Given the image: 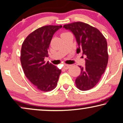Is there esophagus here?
Here are the masks:
<instances>
[{
	"label": "esophagus",
	"mask_w": 123,
	"mask_h": 123,
	"mask_svg": "<svg viewBox=\"0 0 123 123\" xmlns=\"http://www.w3.org/2000/svg\"><path fill=\"white\" fill-rule=\"evenodd\" d=\"M70 66H71V65H66L65 64V65H63V68L66 69V70H67V69L70 68Z\"/></svg>",
	"instance_id": "34e87169"
}]
</instances>
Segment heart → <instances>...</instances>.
I'll use <instances>...</instances> for the list:
<instances>
[{
	"label": "heart",
	"instance_id": "obj_1",
	"mask_svg": "<svg viewBox=\"0 0 123 123\" xmlns=\"http://www.w3.org/2000/svg\"><path fill=\"white\" fill-rule=\"evenodd\" d=\"M69 33V32H63L61 34V36H62V35H63V34H66V33Z\"/></svg>",
	"mask_w": 123,
	"mask_h": 123
}]
</instances>
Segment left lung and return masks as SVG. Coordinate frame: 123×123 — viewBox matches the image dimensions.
Returning a JSON list of instances; mask_svg holds the SVG:
<instances>
[{
    "label": "left lung",
    "mask_w": 123,
    "mask_h": 123,
    "mask_svg": "<svg viewBox=\"0 0 123 123\" xmlns=\"http://www.w3.org/2000/svg\"><path fill=\"white\" fill-rule=\"evenodd\" d=\"M75 36L79 48L86 56L85 67L79 66L81 73L75 80L76 87L86 91L96 86L104 73L108 62L107 42L100 31L89 24L76 22L63 25Z\"/></svg>",
    "instance_id": "left-lung-1"
}]
</instances>
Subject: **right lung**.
I'll use <instances>...</instances> for the list:
<instances>
[{"label": "right lung", "instance_id": "1", "mask_svg": "<svg viewBox=\"0 0 123 123\" xmlns=\"http://www.w3.org/2000/svg\"><path fill=\"white\" fill-rule=\"evenodd\" d=\"M62 25H46L31 33L22 43L20 62L27 78L42 91H51L56 87L61 70L46 62L53 35Z\"/></svg>", "mask_w": 123, "mask_h": 123}]
</instances>
